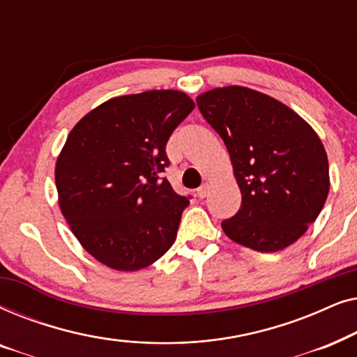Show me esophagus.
<instances>
[{"instance_id": "34e87169", "label": "esophagus", "mask_w": 357, "mask_h": 357, "mask_svg": "<svg viewBox=\"0 0 357 357\" xmlns=\"http://www.w3.org/2000/svg\"><path fill=\"white\" fill-rule=\"evenodd\" d=\"M208 193H209V187H208V183H203L202 187H199L198 190H197V195H198V198H206L208 197Z\"/></svg>"}]
</instances>
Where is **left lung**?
<instances>
[{"mask_svg":"<svg viewBox=\"0 0 357 357\" xmlns=\"http://www.w3.org/2000/svg\"><path fill=\"white\" fill-rule=\"evenodd\" d=\"M197 104L226 144L242 193L241 209L222 221V231L257 252L294 243L328 197V159L319 135L289 107L248 87H218Z\"/></svg>","mask_w":357,"mask_h":357,"instance_id":"1","label":"left lung"}]
</instances>
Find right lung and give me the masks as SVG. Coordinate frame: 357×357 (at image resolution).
Returning a JSON list of instances; mask_svg holds the SVG:
<instances>
[{"mask_svg": "<svg viewBox=\"0 0 357 357\" xmlns=\"http://www.w3.org/2000/svg\"><path fill=\"white\" fill-rule=\"evenodd\" d=\"M195 109L180 91L104 102L77 121L58 155V203L81 245L119 271L153 265L172 247L190 198L159 174L165 144Z\"/></svg>", "mask_w": 357, "mask_h": 357, "instance_id": "1", "label": "right lung"}]
</instances>
